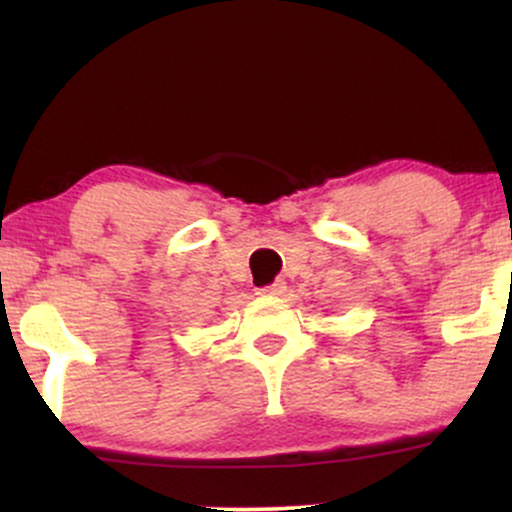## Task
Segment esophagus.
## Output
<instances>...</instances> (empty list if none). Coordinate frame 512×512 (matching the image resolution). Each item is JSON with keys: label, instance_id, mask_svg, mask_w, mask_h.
I'll return each mask as SVG.
<instances>
[{"label": "esophagus", "instance_id": "obj_1", "mask_svg": "<svg viewBox=\"0 0 512 512\" xmlns=\"http://www.w3.org/2000/svg\"><path fill=\"white\" fill-rule=\"evenodd\" d=\"M286 291V284L284 281H274V284H269V286H262L260 291V296H281V293Z\"/></svg>", "mask_w": 512, "mask_h": 512}]
</instances>
